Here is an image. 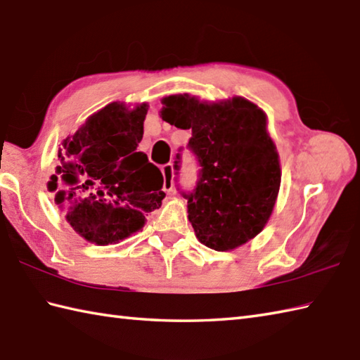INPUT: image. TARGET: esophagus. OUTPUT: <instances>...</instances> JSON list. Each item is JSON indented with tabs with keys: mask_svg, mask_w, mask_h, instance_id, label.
Returning <instances> with one entry per match:
<instances>
[{
	"mask_svg": "<svg viewBox=\"0 0 360 360\" xmlns=\"http://www.w3.org/2000/svg\"><path fill=\"white\" fill-rule=\"evenodd\" d=\"M161 174H163V189L166 193H171L174 188V181H172V175H174V167L171 163H166L161 166Z\"/></svg>",
	"mask_w": 360,
	"mask_h": 360,
	"instance_id": "34e87169",
	"label": "esophagus"
}]
</instances>
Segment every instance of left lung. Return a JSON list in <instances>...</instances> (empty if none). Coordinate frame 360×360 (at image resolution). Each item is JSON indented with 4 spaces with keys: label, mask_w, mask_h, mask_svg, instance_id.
Here are the masks:
<instances>
[{
    "label": "left lung",
    "mask_w": 360,
    "mask_h": 360,
    "mask_svg": "<svg viewBox=\"0 0 360 360\" xmlns=\"http://www.w3.org/2000/svg\"><path fill=\"white\" fill-rule=\"evenodd\" d=\"M163 104V121L193 134L186 148L200 169L193 189L179 191L188 200L195 236L217 252L245 244L267 224L281 183L266 115L242 98L205 104L177 94L165 98ZM180 163L177 153L175 171Z\"/></svg>",
    "instance_id": "left-lung-1"
}]
</instances>
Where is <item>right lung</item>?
<instances>
[{
    "instance_id": "1",
    "label": "right lung",
    "mask_w": 360,
    "mask_h": 360,
    "mask_svg": "<svg viewBox=\"0 0 360 360\" xmlns=\"http://www.w3.org/2000/svg\"><path fill=\"white\" fill-rule=\"evenodd\" d=\"M148 105L126 110L113 102L86 120L58 150L51 177L54 202L80 236L94 244L138 231L165 199L163 175L138 152Z\"/></svg>"
}]
</instances>
